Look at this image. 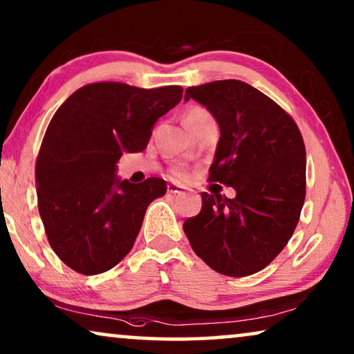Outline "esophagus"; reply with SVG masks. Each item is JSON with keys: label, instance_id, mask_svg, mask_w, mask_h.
<instances>
[{"label": "esophagus", "instance_id": "obj_1", "mask_svg": "<svg viewBox=\"0 0 354 354\" xmlns=\"http://www.w3.org/2000/svg\"><path fill=\"white\" fill-rule=\"evenodd\" d=\"M167 192L172 193V195H177V193H183V192H185V187L177 185V183H169V185H167Z\"/></svg>", "mask_w": 354, "mask_h": 354}]
</instances>
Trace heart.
Wrapping results in <instances>:
<instances>
[{
  "label": "heart",
  "instance_id": "heart-1",
  "mask_svg": "<svg viewBox=\"0 0 354 354\" xmlns=\"http://www.w3.org/2000/svg\"><path fill=\"white\" fill-rule=\"evenodd\" d=\"M203 118H211V114L203 108H192L187 113L185 120H196V119H203ZM171 177L176 178V180H185V178H187V169L183 166L172 167L171 169Z\"/></svg>",
  "mask_w": 354,
  "mask_h": 354
}]
</instances>
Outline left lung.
I'll return each instance as SVG.
<instances>
[{
    "instance_id": "left-lung-1",
    "label": "left lung",
    "mask_w": 354,
    "mask_h": 354,
    "mask_svg": "<svg viewBox=\"0 0 354 354\" xmlns=\"http://www.w3.org/2000/svg\"><path fill=\"white\" fill-rule=\"evenodd\" d=\"M221 129L209 180L235 188V198L203 192L200 214L183 222L196 256L216 272H259L288 243L306 196V149L295 120L241 80L188 86Z\"/></svg>"
}]
</instances>
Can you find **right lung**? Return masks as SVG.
I'll list each match as a JSON object with an SVG mask.
<instances>
[{
    "instance_id": "right-lung-1",
    "label": "right lung",
    "mask_w": 354,
    "mask_h": 354,
    "mask_svg": "<svg viewBox=\"0 0 354 354\" xmlns=\"http://www.w3.org/2000/svg\"><path fill=\"white\" fill-rule=\"evenodd\" d=\"M182 86L138 88L98 82L59 106L35 166L38 211L51 248L75 272L95 275L132 250L162 178L130 183L115 176L124 151L147 148L156 120L180 103Z\"/></svg>"
}]
</instances>
